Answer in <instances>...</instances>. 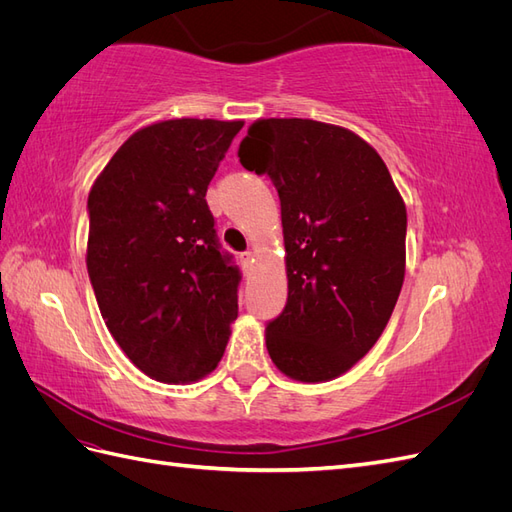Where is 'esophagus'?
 <instances>
[{
	"label": "esophagus",
	"instance_id": "obj_1",
	"mask_svg": "<svg viewBox=\"0 0 512 512\" xmlns=\"http://www.w3.org/2000/svg\"><path fill=\"white\" fill-rule=\"evenodd\" d=\"M254 260H256V254L254 252H243L241 254V262H243V269L245 273H250L252 267H254Z\"/></svg>",
	"mask_w": 512,
	"mask_h": 512
}]
</instances>
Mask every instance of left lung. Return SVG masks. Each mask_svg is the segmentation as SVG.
I'll use <instances>...</instances> for the list:
<instances>
[{
	"instance_id": "left-lung-1",
	"label": "left lung",
	"mask_w": 512,
	"mask_h": 512,
	"mask_svg": "<svg viewBox=\"0 0 512 512\" xmlns=\"http://www.w3.org/2000/svg\"><path fill=\"white\" fill-rule=\"evenodd\" d=\"M239 162L282 203L288 301L265 331L275 367L329 382L374 348L406 275V205L359 134L314 119H258Z\"/></svg>"
}]
</instances>
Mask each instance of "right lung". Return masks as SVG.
<instances>
[{"label":"right lung","instance_id":"right-lung-1","mask_svg":"<svg viewBox=\"0 0 512 512\" xmlns=\"http://www.w3.org/2000/svg\"><path fill=\"white\" fill-rule=\"evenodd\" d=\"M243 121L136 130L91 185L87 271L108 331L149 378L190 384L222 361L239 269L215 237L207 185Z\"/></svg>","mask_w":512,"mask_h":512}]
</instances>
